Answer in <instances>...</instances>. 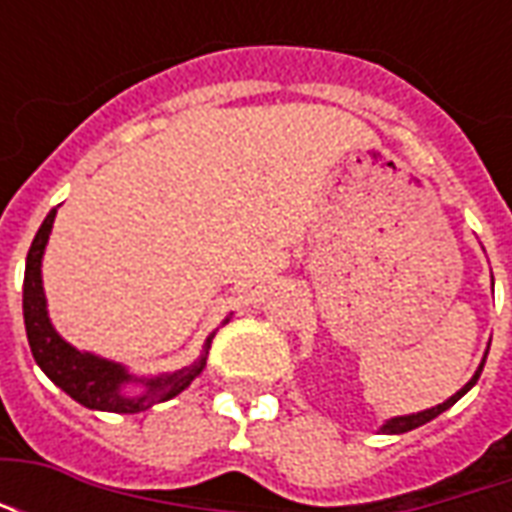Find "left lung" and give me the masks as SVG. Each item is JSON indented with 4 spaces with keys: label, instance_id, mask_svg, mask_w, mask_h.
Here are the masks:
<instances>
[{
    "label": "left lung",
    "instance_id": "1",
    "mask_svg": "<svg viewBox=\"0 0 512 512\" xmlns=\"http://www.w3.org/2000/svg\"><path fill=\"white\" fill-rule=\"evenodd\" d=\"M485 356H488V351H485ZM485 356H483V362H480V367L474 370V376L466 381V384L455 392L452 397H447L444 403H439V406H433V408H425V411H417V414H403V417H392V419H386L384 425H381V433H389V436H400V433H408V430H414L419 428V425H425V422H430V419H436L441 414V411H447L450 406H455L458 400H461L469 389H472L474 384H477V378H480V373H483V365H485Z\"/></svg>",
    "mask_w": 512,
    "mask_h": 512
}]
</instances>
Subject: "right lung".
Instances as JSON below:
<instances>
[{"label":"right lung","mask_w":512,"mask_h":512,"mask_svg":"<svg viewBox=\"0 0 512 512\" xmlns=\"http://www.w3.org/2000/svg\"><path fill=\"white\" fill-rule=\"evenodd\" d=\"M57 208L43 219L35 241L29 246L27 268H24V326H27V340L32 356L46 376L60 386L65 395H71L76 403L93 411H115V414H136L145 408L164 403L169 397L180 395L186 386L205 370L208 348H211L213 332L202 354L191 365L180 367L175 373H161V376H134L126 365L95 356L90 351L73 348L62 337L49 318V301L43 290V252L49 244L51 227H54ZM230 318H224V323ZM136 383L143 389L139 396H128L127 386Z\"/></svg>","instance_id":"right-lung-1"}]
</instances>
